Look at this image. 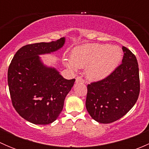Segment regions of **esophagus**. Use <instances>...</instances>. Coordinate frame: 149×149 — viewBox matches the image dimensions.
Segmentation results:
<instances>
[{"label":"esophagus","instance_id":"34e87169","mask_svg":"<svg viewBox=\"0 0 149 149\" xmlns=\"http://www.w3.org/2000/svg\"><path fill=\"white\" fill-rule=\"evenodd\" d=\"M76 83H84V81L81 77H77L76 79Z\"/></svg>","mask_w":149,"mask_h":149}]
</instances>
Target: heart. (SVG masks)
<instances>
[{
	"label": "heart",
	"mask_w": 149,
	"mask_h": 149,
	"mask_svg": "<svg viewBox=\"0 0 149 149\" xmlns=\"http://www.w3.org/2000/svg\"><path fill=\"white\" fill-rule=\"evenodd\" d=\"M122 57V49L118 46L86 44L74 48L71 52V59H66L65 64L73 72H77L79 68H86L88 79L100 81L117 68Z\"/></svg>",
	"instance_id": "b5f03b06"
}]
</instances>
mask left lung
<instances>
[{
	"mask_svg": "<svg viewBox=\"0 0 149 149\" xmlns=\"http://www.w3.org/2000/svg\"><path fill=\"white\" fill-rule=\"evenodd\" d=\"M122 64L102 80L87 86L86 107L100 123H113L134 106L140 92L139 69L131 51L123 47Z\"/></svg>",
	"mask_w": 149,
	"mask_h": 149,
	"instance_id": "8db88e82",
	"label": "left lung"
}]
</instances>
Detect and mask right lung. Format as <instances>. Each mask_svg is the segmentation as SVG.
I'll return each instance as SVG.
<instances>
[{
	"instance_id": "add662e5",
	"label": "right lung",
	"mask_w": 149,
	"mask_h": 149,
	"mask_svg": "<svg viewBox=\"0 0 149 149\" xmlns=\"http://www.w3.org/2000/svg\"><path fill=\"white\" fill-rule=\"evenodd\" d=\"M63 37L51 42L27 45L13 56L8 70L12 104L21 117L35 125L52 123L63 108L65 97L75 79H64L54 66L47 65L40 55L57 52L64 46Z\"/></svg>"
}]
</instances>
